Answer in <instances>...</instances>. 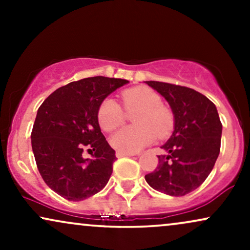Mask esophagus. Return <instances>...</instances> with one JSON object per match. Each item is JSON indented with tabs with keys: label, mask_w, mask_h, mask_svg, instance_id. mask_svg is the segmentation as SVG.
Returning a JSON list of instances; mask_svg holds the SVG:
<instances>
[{
	"label": "esophagus",
	"mask_w": 250,
	"mask_h": 250,
	"mask_svg": "<svg viewBox=\"0 0 250 250\" xmlns=\"http://www.w3.org/2000/svg\"><path fill=\"white\" fill-rule=\"evenodd\" d=\"M134 153H123V151L117 150L116 151V156L117 157H123V156H134Z\"/></svg>",
	"instance_id": "1"
}]
</instances>
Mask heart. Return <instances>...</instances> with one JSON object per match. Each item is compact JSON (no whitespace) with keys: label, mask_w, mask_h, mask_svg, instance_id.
Masks as SVG:
<instances>
[{"label":"heart","mask_w":250,"mask_h":250,"mask_svg":"<svg viewBox=\"0 0 250 250\" xmlns=\"http://www.w3.org/2000/svg\"><path fill=\"white\" fill-rule=\"evenodd\" d=\"M122 101L128 111L137 110L133 117L134 127H125L111 136L110 145L123 153H136L154 142L156 134L166 136L173 129V115L162 105L156 91L147 87L128 89L122 93ZM125 113L121 105L111 97L101 102L97 121L104 131H111L123 123Z\"/></svg>","instance_id":"heart-1"}]
</instances>
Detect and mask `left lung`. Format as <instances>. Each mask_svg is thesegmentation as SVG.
<instances>
[{
    "instance_id": "8db88e82",
    "label": "left lung",
    "mask_w": 250,
    "mask_h": 250,
    "mask_svg": "<svg viewBox=\"0 0 250 250\" xmlns=\"http://www.w3.org/2000/svg\"><path fill=\"white\" fill-rule=\"evenodd\" d=\"M167 100L174 114V131L162 146L159 165L145 176L155 190L183 196L199 188L213 170L220 154L222 123L215 104L191 88L147 81Z\"/></svg>"
}]
</instances>
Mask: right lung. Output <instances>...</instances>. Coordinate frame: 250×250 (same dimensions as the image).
<instances>
[{
  "mask_svg": "<svg viewBox=\"0 0 250 250\" xmlns=\"http://www.w3.org/2000/svg\"><path fill=\"white\" fill-rule=\"evenodd\" d=\"M127 83L87 77L56 89L40 105L31 131L33 153L43 181L64 199H88L110 179L115 150L101 133L97 110L109 94ZM85 147L93 159H83Z\"/></svg>",
  "mask_w": 250,
  "mask_h": 250,
  "instance_id": "1",
  "label": "right lung"
}]
</instances>
